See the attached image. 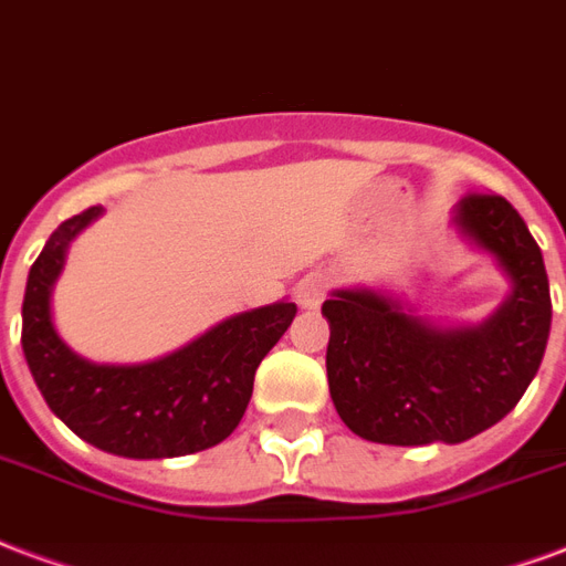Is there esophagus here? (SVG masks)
Here are the masks:
<instances>
[{
  "mask_svg": "<svg viewBox=\"0 0 566 566\" xmlns=\"http://www.w3.org/2000/svg\"><path fill=\"white\" fill-rule=\"evenodd\" d=\"M326 291H329V279H326V275H305V279L296 284V302H300V308H321V302L326 300Z\"/></svg>",
  "mask_w": 566,
  "mask_h": 566,
  "instance_id": "34e87169",
  "label": "esophagus"
}]
</instances>
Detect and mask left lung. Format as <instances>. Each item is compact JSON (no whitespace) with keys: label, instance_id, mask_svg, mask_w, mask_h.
<instances>
[{"label":"left lung","instance_id":"obj_1","mask_svg":"<svg viewBox=\"0 0 566 566\" xmlns=\"http://www.w3.org/2000/svg\"><path fill=\"white\" fill-rule=\"evenodd\" d=\"M454 222L511 279V296L484 323L433 326L368 287L323 302L332 403L368 442H465L502 421L541 368L552 326L541 245L502 196H465Z\"/></svg>","mask_w":566,"mask_h":566}]
</instances>
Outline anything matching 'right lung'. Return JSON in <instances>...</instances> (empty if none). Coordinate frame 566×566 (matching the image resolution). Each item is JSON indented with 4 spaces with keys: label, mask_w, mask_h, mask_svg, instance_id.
<instances>
[{
    "label": "right lung",
    "mask_w": 566,
    "mask_h": 566,
    "mask_svg": "<svg viewBox=\"0 0 566 566\" xmlns=\"http://www.w3.org/2000/svg\"><path fill=\"white\" fill-rule=\"evenodd\" d=\"M103 207L55 228L29 270L23 296V356L46 407L101 451L133 460L184 457L234 433L254 370L296 317L293 302H273L228 317L187 347L142 365H97L76 356L53 323V284L67 245Z\"/></svg>",
    "instance_id": "right-lung-1"
}]
</instances>
